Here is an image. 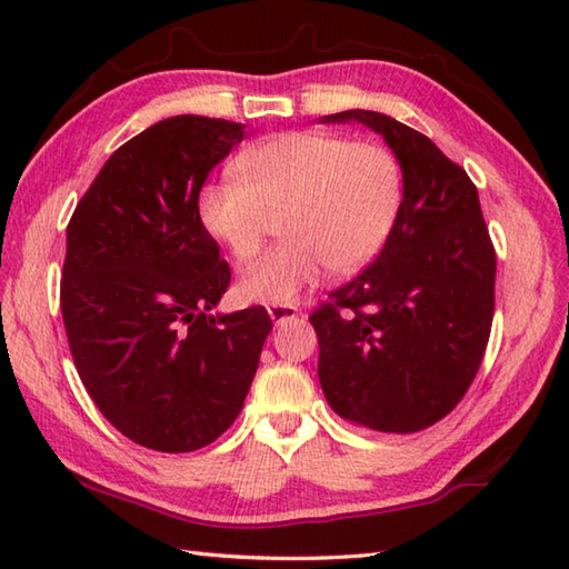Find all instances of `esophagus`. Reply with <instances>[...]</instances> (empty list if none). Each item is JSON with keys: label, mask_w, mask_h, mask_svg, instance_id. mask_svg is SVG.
<instances>
[{"label": "esophagus", "mask_w": 569, "mask_h": 569, "mask_svg": "<svg viewBox=\"0 0 569 569\" xmlns=\"http://www.w3.org/2000/svg\"><path fill=\"white\" fill-rule=\"evenodd\" d=\"M266 310H269L273 325H283L288 320H296L298 318V308L296 306H276L273 303V306H269Z\"/></svg>", "instance_id": "34e87169"}]
</instances>
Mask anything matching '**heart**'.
Returning a JSON list of instances; mask_svg holds the SVG:
<instances>
[{"label": "heart", "instance_id": "obj_1", "mask_svg": "<svg viewBox=\"0 0 569 569\" xmlns=\"http://www.w3.org/2000/svg\"><path fill=\"white\" fill-rule=\"evenodd\" d=\"M237 178L214 180L198 198L200 222L244 261L271 217L281 244L241 269L239 293L253 303L291 306L325 269L357 273L377 259L401 212L396 156L373 141L328 131H286L237 159Z\"/></svg>", "mask_w": 569, "mask_h": 569}]
</instances>
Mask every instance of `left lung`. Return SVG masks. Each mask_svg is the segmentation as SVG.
Segmentation results:
<instances>
[{
  "label": "left lung",
  "instance_id": "8db88e82",
  "mask_svg": "<svg viewBox=\"0 0 569 569\" xmlns=\"http://www.w3.org/2000/svg\"><path fill=\"white\" fill-rule=\"evenodd\" d=\"M320 122L369 127L403 176L401 212L377 261L310 316L322 393L355 426L418 432L462 401L489 342L497 253L477 188L393 117L347 110Z\"/></svg>",
  "mask_w": 569,
  "mask_h": 569
}]
</instances>
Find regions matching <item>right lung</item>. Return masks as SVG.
Segmentation results:
<instances>
[{
	"mask_svg": "<svg viewBox=\"0 0 569 569\" xmlns=\"http://www.w3.org/2000/svg\"><path fill=\"white\" fill-rule=\"evenodd\" d=\"M244 124L178 114L119 147L68 224L60 310L72 361L112 426L192 452L237 420L271 318L212 312L229 266L200 222L204 178Z\"/></svg>",
	"mask_w": 569,
	"mask_h": 569,
	"instance_id": "obj_1",
	"label": "right lung"
}]
</instances>
